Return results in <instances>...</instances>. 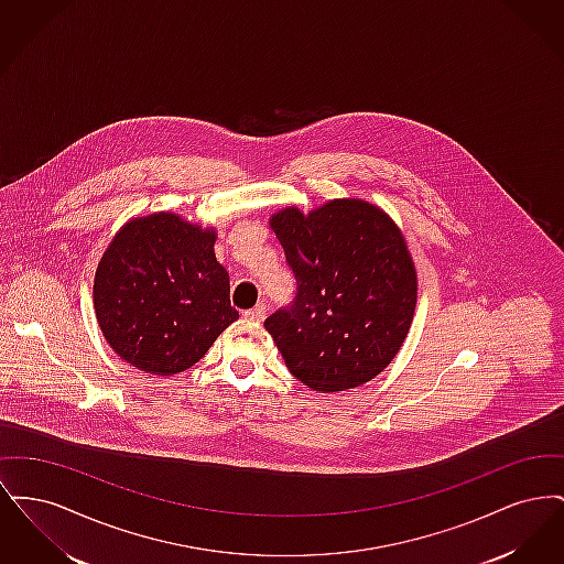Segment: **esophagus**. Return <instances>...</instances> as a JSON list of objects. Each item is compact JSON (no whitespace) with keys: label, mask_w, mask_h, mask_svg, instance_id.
Returning <instances> with one entry per match:
<instances>
[{"label":"esophagus","mask_w":564,"mask_h":564,"mask_svg":"<svg viewBox=\"0 0 564 564\" xmlns=\"http://www.w3.org/2000/svg\"><path fill=\"white\" fill-rule=\"evenodd\" d=\"M245 317H247L249 322L262 323L267 319V306L260 302V304H256L253 308L245 311Z\"/></svg>","instance_id":"34e87169"}]
</instances>
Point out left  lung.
Returning <instances> with one entry per match:
<instances>
[{"instance_id":"8db88e82","label":"left lung","mask_w":564,"mask_h":564,"mask_svg":"<svg viewBox=\"0 0 564 564\" xmlns=\"http://www.w3.org/2000/svg\"><path fill=\"white\" fill-rule=\"evenodd\" d=\"M295 276L294 300L269 329L285 366L308 389L334 393L380 375L414 315L416 274L398 226L364 200L270 219Z\"/></svg>"}]
</instances>
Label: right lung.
<instances>
[{
  "mask_svg": "<svg viewBox=\"0 0 564 564\" xmlns=\"http://www.w3.org/2000/svg\"><path fill=\"white\" fill-rule=\"evenodd\" d=\"M214 242V230L173 214L133 219L109 242L95 274L97 322L145 375L188 370L239 319Z\"/></svg>",
  "mask_w": 564,
  "mask_h": 564,
  "instance_id": "right-lung-1",
  "label": "right lung"
}]
</instances>
